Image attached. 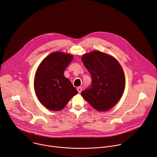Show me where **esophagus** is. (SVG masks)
Returning a JSON list of instances; mask_svg holds the SVG:
<instances>
[{"mask_svg":"<svg viewBox=\"0 0 157 157\" xmlns=\"http://www.w3.org/2000/svg\"><path fill=\"white\" fill-rule=\"evenodd\" d=\"M77 91L78 92V93H81L82 91V87H77Z\"/></svg>","mask_w":157,"mask_h":157,"instance_id":"esophagus-1","label":"esophagus"}]
</instances>
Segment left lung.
<instances>
[{
  "label": "left lung",
  "instance_id": "8db88e82",
  "mask_svg": "<svg viewBox=\"0 0 157 157\" xmlns=\"http://www.w3.org/2000/svg\"><path fill=\"white\" fill-rule=\"evenodd\" d=\"M82 61L92 79L90 86L81 92L82 98L98 111L113 107L125 88V76L119 63L98 51L84 55Z\"/></svg>",
  "mask_w": 157,
  "mask_h": 157
}]
</instances>
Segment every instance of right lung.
Segmentation results:
<instances>
[{
  "instance_id": "1",
  "label": "right lung",
  "mask_w": 157,
  "mask_h": 157,
  "mask_svg": "<svg viewBox=\"0 0 157 157\" xmlns=\"http://www.w3.org/2000/svg\"><path fill=\"white\" fill-rule=\"evenodd\" d=\"M73 58L70 54L53 52L42 61L36 71V94L41 103L49 110L63 109L78 94L71 81L64 76V71Z\"/></svg>"
}]
</instances>
